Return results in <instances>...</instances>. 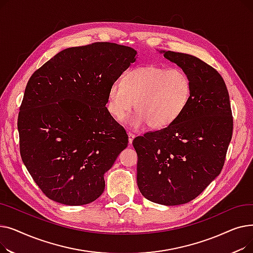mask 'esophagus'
<instances>
[{"instance_id":"34e87169","label":"esophagus","mask_w":253,"mask_h":253,"mask_svg":"<svg viewBox=\"0 0 253 253\" xmlns=\"http://www.w3.org/2000/svg\"><path fill=\"white\" fill-rule=\"evenodd\" d=\"M134 137H135V135L133 133H131V132H128V141H129L130 144L132 143V141H133Z\"/></svg>"}]
</instances>
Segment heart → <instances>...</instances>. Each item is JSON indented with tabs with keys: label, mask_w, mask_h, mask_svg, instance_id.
Instances as JSON below:
<instances>
[{
	"label": "heart",
	"mask_w": 253,
	"mask_h": 253,
	"mask_svg": "<svg viewBox=\"0 0 253 253\" xmlns=\"http://www.w3.org/2000/svg\"><path fill=\"white\" fill-rule=\"evenodd\" d=\"M192 81L178 68L144 65L132 69L122 81H115L108 92V111L122 119L132 106L137 111L126 122L139 127L163 129L178 119L191 99Z\"/></svg>",
	"instance_id": "b5f03b06"
}]
</instances>
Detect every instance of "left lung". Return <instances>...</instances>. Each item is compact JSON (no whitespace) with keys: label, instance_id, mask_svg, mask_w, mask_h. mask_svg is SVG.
Segmentation results:
<instances>
[{"label":"left lung","instance_id":"8db88e82","mask_svg":"<svg viewBox=\"0 0 253 253\" xmlns=\"http://www.w3.org/2000/svg\"><path fill=\"white\" fill-rule=\"evenodd\" d=\"M192 81L191 99L176 121L133 139L137 185L148 200L166 206L200 195L223 167L233 134L229 92L216 70L193 55L161 51Z\"/></svg>","mask_w":253,"mask_h":253}]
</instances>
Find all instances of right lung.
<instances>
[{
  "label": "right lung",
  "mask_w": 253,
  "mask_h": 253,
  "mask_svg": "<svg viewBox=\"0 0 253 253\" xmlns=\"http://www.w3.org/2000/svg\"><path fill=\"white\" fill-rule=\"evenodd\" d=\"M128 46L97 42L60 51L30 78L18 114L22 162L51 200L95 201L128 144L106 109L110 86L136 60Z\"/></svg>",
  "instance_id": "right-lung-1"
}]
</instances>
